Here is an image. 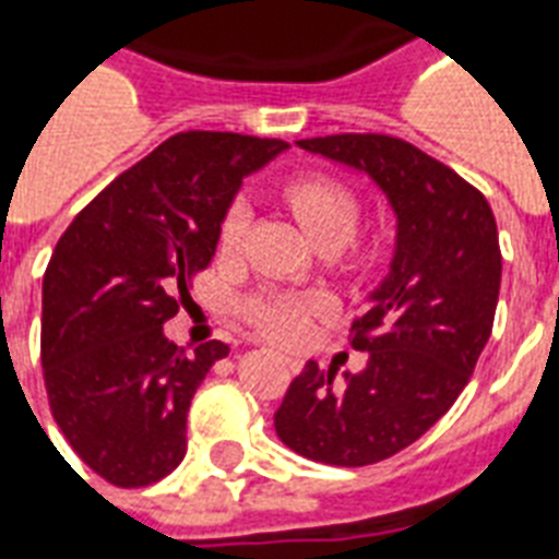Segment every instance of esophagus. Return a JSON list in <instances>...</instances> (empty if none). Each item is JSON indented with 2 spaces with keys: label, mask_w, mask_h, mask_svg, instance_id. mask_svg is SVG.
I'll list each match as a JSON object with an SVG mask.
<instances>
[{
  "label": "esophagus",
  "mask_w": 559,
  "mask_h": 559,
  "mask_svg": "<svg viewBox=\"0 0 559 559\" xmlns=\"http://www.w3.org/2000/svg\"><path fill=\"white\" fill-rule=\"evenodd\" d=\"M281 364L287 366L289 372H298V369H301V360H298V357H284V355H281Z\"/></svg>",
  "instance_id": "1"
}]
</instances>
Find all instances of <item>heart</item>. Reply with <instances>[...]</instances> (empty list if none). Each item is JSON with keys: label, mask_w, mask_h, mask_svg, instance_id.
<instances>
[{"label": "heart", "mask_w": 559, "mask_h": 559, "mask_svg": "<svg viewBox=\"0 0 559 559\" xmlns=\"http://www.w3.org/2000/svg\"><path fill=\"white\" fill-rule=\"evenodd\" d=\"M281 199L287 202L301 228L313 237L319 249H340L348 246L357 261L369 258L366 242L355 237L364 207L360 199L346 181H340L325 173H305L293 176L281 187ZM251 207L246 199H234L225 207L219 228H216V246L223 254H234L242 249L249 234ZM242 319L258 334L270 336L275 343H298L308 334L310 319L325 310V301L319 296H301V293H254L240 305Z\"/></svg>", "instance_id": "heart-1"}]
</instances>
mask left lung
<instances>
[{
  "label": "left lung",
  "mask_w": 559,
  "mask_h": 559,
  "mask_svg": "<svg viewBox=\"0 0 559 559\" xmlns=\"http://www.w3.org/2000/svg\"><path fill=\"white\" fill-rule=\"evenodd\" d=\"M298 146L357 166L399 213L393 270L355 317L348 343L364 372L336 383L313 360L289 383L275 433L328 466H369L445 416L492 334L501 249L492 207L451 166L390 134H328Z\"/></svg>",
  "instance_id": "left-lung-1"
}]
</instances>
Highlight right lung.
I'll return each mask as SVG.
<instances>
[{
  "label": "right lung",
  "instance_id": "obj_1",
  "mask_svg": "<svg viewBox=\"0 0 559 559\" xmlns=\"http://www.w3.org/2000/svg\"><path fill=\"white\" fill-rule=\"evenodd\" d=\"M275 138L181 131L117 176L70 223L43 275L46 399L81 463L114 487L166 478L185 460L187 411L228 346L164 336L207 270L242 176Z\"/></svg>",
  "mask_w": 559,
  "mask_h": 559
}]
</instances>
